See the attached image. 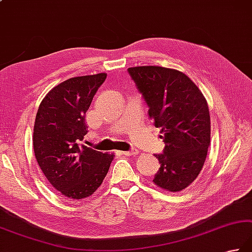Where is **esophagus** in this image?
I'll return each instance as SVG.
<instances>
[{
	"mask_svg": "<svg viewBox=\"0 0 252 252\" xmlns=\"http://www.w3.org/2000/svg\"><path fill=\"white\" fill-rule=\"evenodd\" d=\"M122 155L125 156H134L136 154H139V151L135 150V149H132L130 151H126V152H121Z\"/></svg>",
	"mask_w": 252,
	"mask_h": 252,
	"instance_id": "34e87169",
	"label": "esophagus"
}]
</instances>
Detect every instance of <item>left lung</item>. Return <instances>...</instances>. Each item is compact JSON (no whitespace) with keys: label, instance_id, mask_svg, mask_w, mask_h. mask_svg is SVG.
Listing matches in <instances>:
<instances>
[{"label":"left lung","instance_id":"left-lung-1","mask_svg":"<svg viewBox=\"0 0 252 252\" xmlns=\"http://www.w3.org/2000/svg\"><path fill=\"white\" fill-rule=\"evenodd\" d=\"M127 73L149 107L153 125L164 134V150L155 155L160 168L153 181L171 192L184 190L200 174L210 146L205 98L186 74L172 68L135 66Z\"/></svg>","mask_w":252,"mask_h":252}]
</instances>
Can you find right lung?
Returning a JSON list of instances; mask_svg holds the SVG:
<instances>
[{
	"mask_svg": "<svg viewBox=\"0 0 252 252\" xmlns=\"http://www.w3.org/2000/svg\"><path fill=\"white\" fill-rule=\"evenodd\" d=\"M107 74L73 77L43 98L33 126V152L54 189L71 200L87 198L105 179L113 154L81 144L87 133L85 113Z\"/></svg>",
	"mask_w": 252,
	"mask_h": 252,
	"instance_id": "1",
	"label": "right lung"
}]
</instances>
